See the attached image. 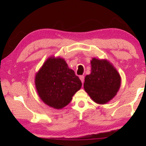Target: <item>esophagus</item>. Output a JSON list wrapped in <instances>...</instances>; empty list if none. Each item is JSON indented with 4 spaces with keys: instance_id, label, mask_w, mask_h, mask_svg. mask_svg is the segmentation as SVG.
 <instances>
[{
    "instance_id": "1",
    "label": "esophagus",
    "mask_w": 146,
    "mask_h": 146,
    "mask_svg": "<svg viewBox=\"0 0 146 146\" xmlns=\"http://www.w3.org/2000/svg\"><path fill=\"white\" fill-rule=\"evenodd\" d=\"M79 78H80L82 83H84V76H79Z\"/></svg>"
}]
</instances>
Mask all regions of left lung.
Returning a JSON list of instances; mask_svg holds the SVG:
<instances>
[{
  "label": "left lung",
  "mask_w": 146,
  "mask_h": 146,
  "mask_svg": "<svg viewBox=\"0 0 146 146\" xmlns=\"http://www.w3.org/2000/svg\"><path fill=\"white\" fill-rule=\"evenodd\" d=\"M91 73L85 77L84 88L94 102L104 104L113 99L121 86V77L107 59L93 58Z\"/></svg>",
  "instance_id": "1"
}]
</instances>
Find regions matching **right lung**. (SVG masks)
I'll return each instance as SVG.
<instances>
[{
  "instance_id": "right-lung-1",
  "label": "right lung",
  "mask_w": 146,
  "mask_h": 146,
  "mask_svg": "<svg viewBox=\"0 0 146 146\" xmlns=\"http://www.w3.org/2000/svg\"><path fill=\"white\" fill-rule=\"evenodd\" d=\"M35 84L44 104L60 110L70 104L82 82L63 58L51 56L36 73Z\"/></svg>"
}]
</instances>
